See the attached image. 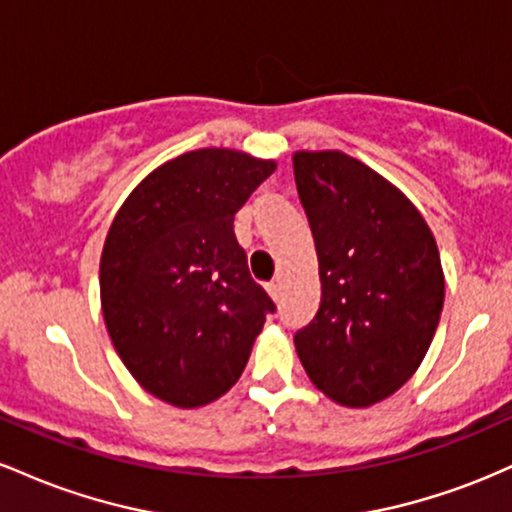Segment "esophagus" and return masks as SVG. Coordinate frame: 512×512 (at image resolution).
I'll use <instances>...</instances> for the list:
<instances>
[{"mask_svg":"<svg viewBox=\"0 0 512 512\" xmlns=\"http://www.w3.org/2000/svg\"><path fill=\"white\" fill-rule=\"evenodd\" d=\"M267 291H269V296L274 298V301H279V296H281V284H279V279H276V281H269V284H267Z\"/></svg>","mask_w":512,"mask_h":512,"instance_id":"1","label":"esophagus"}]
</instances>
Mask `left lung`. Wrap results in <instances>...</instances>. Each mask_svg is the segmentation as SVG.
I'll return each mask as SVG.
<instances>
[{"label":"left lung","mask_w":512,"mask_h":512,"mask_svg":"<svg viewBox=\"0 0 512 512\" xmlns=\"http://www.w3.org/2000/svg\"><path fill=\"white\" fill-rule=\"evenodd\" d=\"M320 262V310L296 332L298 358L342 407L383 402L424 361L445 298L440 252L402 190L342 151L293 154Z\"/></svg>","instance_id":"left-lung-1"}]
</instances>
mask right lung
<instances>
[{"label":"right lung","instance_id":"add662e5","mask_svg":"<svg viewBox=\"0 0 512 512\" xmlns=\"http://www.w3.org/2000/svg\"><path fill=\"white\" fill-rule=\"evenodd\" d=\"M274 168L236 149L187 151L151 170L110 223L105 327L134 380L173 407L226 395L274 313L233 233V216Z\"/></svg>","mask_w":512,"mask_h":512}]
</instances>
